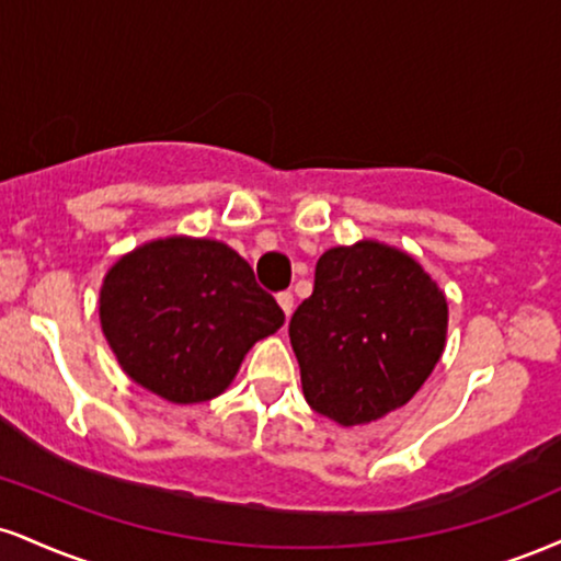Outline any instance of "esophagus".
I'll return each instance as SVG.
<instances>
[{
    "mask_svg": "<svg viewBox=\"0 0 561 561\" xmlns=\"http://www.w3.org/2000/svg\"><path fill=\"white\" fill-rule=\"evenodd\" d=\"M276 302H279V308L285 310V316L289 319V313H293V306H295L293 293H279V295H276Z\"/></svg>",
    "mask_w": 561,
    "mask_h": 561,
    "instance_id": "esophagus-1",
    "label": "esophagus"
}]
</instances>
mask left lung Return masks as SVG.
I'll use <instances>...</instances> for the list:
<instances>
[{
  "label": "left lung",
  "instance_id": "left-lung-1",
  "mask_svg": "<svg viewBox=\"0 0 561 561\" xmlns=\"http://www.w3.org/2000/svg\"><path fill=\"white\" fill-rule=\"evenodd\" d=\"M447 300L417 263L381 242L332 248L289 319L306 400L342 426L402 408L442 357Z\"/></svg>",
  "mask_w": 561,
  "mask_h": 561
}]
</instances>
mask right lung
I'll return each mask as SVG.
<instances>
[{
  "label": "right lung",
  "instance_id": "right-lung-1",
  "mask_svg": "<svg viewBox=\"0 0 561 561\" xmlns=\"http://www.w3.org/2000/svg\"><path fill=\"white\" fill-rule=\"evenodd\" d=\"M99 313L127 376L178 404L221 394L248 350L285 323L248 261L225 242L187 238L114 263Z\"/></svg>",
  "mask_w": 561,
  "mask_h": 561
}]
</instances>
